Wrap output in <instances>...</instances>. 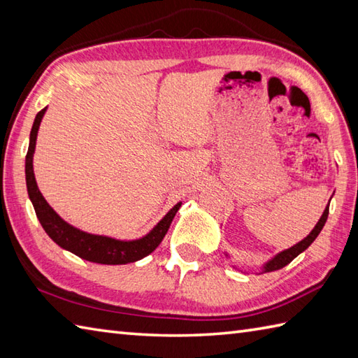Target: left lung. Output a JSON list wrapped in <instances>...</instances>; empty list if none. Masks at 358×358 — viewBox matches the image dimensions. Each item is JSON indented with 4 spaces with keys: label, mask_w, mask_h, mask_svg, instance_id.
Here are the masks:
<instances>
[{
    "label": "left lung",
    "mask_w": 358,
    "mask_h": 358,
    "mask_svg": "<svg viewBox=\"0 0 358 358\" xmlns=\"http://www.w3.org/2000/svg\"><path fill=\"white\" fill-rule=\"evenodd\" d=\"M332 199V196H331ZM329 203H331V200H329ZM329 203H328V206L324 208V210H323V214H322V217H320V220H318L317 222V224L314 226V229L310 231L305 238H303L301 241H299L296 243V245H294V246H291L289 249H285V250H281V252H278L277 255H273L271 260H268L266 263H263L262 266H260V273H264V272H272V271H278V269H281V268H285L286 264H289L291 263L295 257H299L301 252H305V250L313 245L314 243V240L318 237V234L322 232V229H323V226H324V223H326V220H328V214H329ZM226 255V258H231V255L229 254H224ZM234 269H238L237 266H232ZM240 271V269H238ZM243 272V271H241Z\"/></svg>",
    "instance_id": "obj_1"
}]
</instances>
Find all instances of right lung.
I'll return each instance as SVG.
<instances>
[{
	"instance_id": "obj_1",
	"label": "right lung",
	"mask_w": 358,
	"mask_h": 358,
	"mask_svg": "<svg viewBox=\"0 0 358 358\" xmlns=\"http://www.w3.org/2000/svg\"><path fill=\"white\" fill-rule=\"evenodd\" d=\"M48 108L36 113L34 120L32 131L29 136V149L26 155V186L29 199L34 204L36 218L40 220L45 234L57 243L59 248L75 254L83 260L100 263V264H127L138 262L141 258L154 252L157 246L162 243L172 220L181 206L178 201L152 229L141 238L136 240H117L106 235L89 234L78 229L59 217L50 204L45 201L43 194L38 189L35 173H34V154L36 148V136L40 131V124Z\"/></svg>"
}]
</instances>
